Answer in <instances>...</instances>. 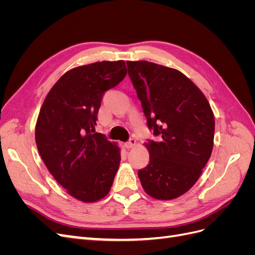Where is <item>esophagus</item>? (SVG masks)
<instances>
[{"mask_svg":"<svg viewBox=\"0 0 255 255\" xmlns=\"http://www.w3.org/2000/svg\"><path fill=\"white\" fill-rule=\"evenodd\" d=\"M135 144H136V139H135V138H129V140L128 142H126V146H127L128 149L133 148V146H135Z\"/></svg>","mask_w":255,"mask_h":255,"instance_id":"1","label":"esophagus"}]
</instances>
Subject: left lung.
<instances>
[{
	"label": "left lung",
	"mask_w": 255,
	"mask_h": 255,
	"mask_svg": "<svg viewBox=\"0 0 255 255\" xmlns=\"http://www.w3.org/2000/svg\"><path fill=\"white\" fill-rule=\"evenodd\" d=\"M148 128L159 139L145 143L150 161L138 171L144 191L171 200L198 181L214 145L215 119L205 96L176 69L127 61Z\"/></svg>",
	"instance_id": "1"
}]
</instances>
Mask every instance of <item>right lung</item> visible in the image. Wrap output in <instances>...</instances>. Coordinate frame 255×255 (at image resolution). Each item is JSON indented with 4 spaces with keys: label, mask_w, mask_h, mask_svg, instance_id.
I'll return each mask as SVG.
<instances>
[{
    "label": "right lung",
    "mask_w": 255,
    "mask_h": 255,
    "mask_svg": "<svg viewBox=\"0 0 255 255\" xmlns=\"http://www.w3.org/2000/svg\"><path fill=\"white\" fill-rule=\"evenodd\" d=\"M126 75L123 60L73 68L54 85L40 109L38 151L54 179L80 201L104 198L118 171L120 148L95 127L104 92Z\"/></svg>",
    "instance_id": "add662e5"
}]
</instances>
